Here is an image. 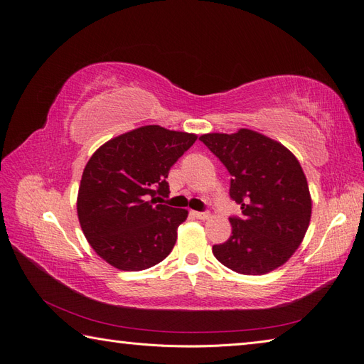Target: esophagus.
I'll return each instance as SVG.
<instances>
[{
	"mask_svg": "<svg viewBox=\"0 0 364 364\" xmlns=\"http://www.w3.org/2000/svg\"><path fill=\"white\" fill-rule=\"evenodd\" d=\"M193 215L196 217V218H200V220H206L208 217H209V213H206V211H193Z\"/></svg>",
	"mask_w": 364,
	"mask_h": 364,
	"instance_id": "1",
	"label": "esophagus"
}]
</instances>
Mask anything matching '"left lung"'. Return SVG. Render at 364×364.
<instances>
[{
  "mask_svg": "<svg viewBox=\"0 0 364 364\" xmlns=\"http://www.w3.org/2000/svg\"><path fill=\"white\" fill-rule=\"evenodd\" d=\"M230 174V199L243 217H230L232 235L214 245V257L241 274L269 273L302 243L311 197L299 161L278 141L258 132L206 134L199 138Z\"/></svg>",
  "mask_w": 364,
  "mask_h": 364,
  "instance_id": "obj_1",
  "label": "left lung"
}]
</instances>
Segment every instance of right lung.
I'll list each match as a JSON object with an SVG mask.
<instances>
[{
  "instance_id": "obj_1",
  "label": "right lung",
  "mask_w": 364,
  "mask_h": 364,
  "mask_svg": "<svg viewBox=\"0 0 364 364\" xmlns=\"http://www.w3.org/2000/svg\"><path fill=\"white\" fill-rule=\"evenodd\" d=\"M197 136L144 126L107 141L82 174L77 214L87 243L111 266L138 272L168 257L188 211L162 205L168 171Z\"/></svg>"
}]
</instances>
